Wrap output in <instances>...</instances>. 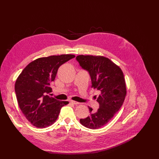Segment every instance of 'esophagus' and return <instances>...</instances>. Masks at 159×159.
I'll use <instances>...</instances> for the list:
<instances>
[{
	"instance_id": "obj_1",
	"label": "esophagus",
	"mask_w": 159,
	"mask_h": 159,
	"mask_svg": "<svg viewBox=\"0 0 159 159\" xmlns=\"http://www.w3.org/2000/svg\"><path fill=\"white\" fill-rule=\"evenodd\" d=\"M70 102L74 104H76H76H79V102H76V101H74V100H70Z\"/></svg>"
}]
</instances>
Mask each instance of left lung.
Listing matches in <instances>:
<instances>
[{
	"instance_id": "left-lung-1",
	"label": "left lung",
	"mask_w": 159,
	"mask_h": 159,
	"mask_svg": "<svg viewBox=\"0 0 159 159\" xmlns=\"http://www.w3.org/2000/svg\"><path fill=\"white\" fill-rule=\"evenodd\" d=\"M76 59L83 69L88 71L92 87L101 93L97 98L99 109L93 112L88 107L89 116L80 122L88 128L98 129L109 122L122 106L126 96L124 74L119 66L103 56L82 55Z\"/></svg>"
}]
</instances>
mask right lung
<instances>
[{
  "label": "right lung",
  "instance_id": "right-lung-1",
  "mask_svg": "<svg viewBox=\"0 0 159 159\" xmlns=\"http://www.w3.org/2000/svg\"><path fill=\"white\" fill-rule=\"evenodd\" d=\"M74 55H52L37 59L26 66L17 79L15 92L24 116L33 126L46 128L52 125L61 109L68 104L50 97V85L55 79L59 67Z\"/></svg>",
  "mask_w": 159,
  "mask_h": 159
}]
</instances>
